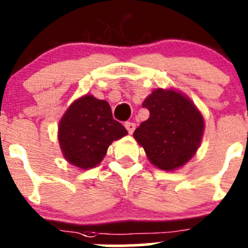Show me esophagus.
Listing matches in <instances>:
<instances>
[{
  "label": "esophagus",
  "mask_w": 248,
  "mask_h": 248,
  "mask_svg": "<svg viewBox=\"0 0 248 248\" xmlns=\"http://www.w3.org/2000/svg\"><path fill=\"white\" fill-rule=\"evenodd\" d=\"M124 127H126V129L128 131V133L132 134L134 132V129H136V124H134V122H126V124H124Z\"/></svg>",
  "instance_id": "esophagus-1"
}]
</instances>
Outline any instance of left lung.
<instances>
[{"instance_id": "left-lung-1", "label": "left lung", "mask_w": 248, "mask_h": 248, "mask_svg": "<svg viewBox=\"0 0 248 248\" xmlns=\"http://www.w3.org/2000/svg\"><path fill=\"white\" fill-rule=\"evenodd\" d=\"M142 107L150 117L134 131L149 161L162 170H175L196 155L204 133V119L193 102L174 90L157 89Z\"/></svg>"}]
</instances>
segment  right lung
<instances>
[{
	"instance_id": "obj_1",
	"label": "right lung",
	"mask_w": 248,
	"mask_h": 248,
	"mask_svg": "<svg viewBox=\"0 0 248 248\" xmlns=\"http://www.w3.org/2000/svg\"><path fill=\"white\" fill-rule=\"evenodd\" d=\"M127 129L112 119L103 99L85 94L69 106L59 124V142L63 157L80 169H91L102 162L114 140Z\"/></svg>"
}]
</instances>
